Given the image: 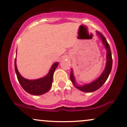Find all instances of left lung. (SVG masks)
<instances>
[{
	"instance_id": "1",
	"label": "left lung",
	"mask_w": 127,
	"mask_h": 127,
	"mask_svg": "<svg viewBox=\"0 0 127 127\" xmlns=\"http://www.w3.org/2000/svg\"><path fill=\"white\" fill-rule=\"evenodd\" d=\"M97 33L98 34V35L100 36V38L101 39L102 42H103V44L104 45L106 50H107V55H106V57H107V62H106V65L104 72H103L101 75L100 76L98 79H97L95 81H93V82H91V84H86V85L80 87V86L76 85V84L75 79H74L73 77V71L72 70H72L70 73L71 81H72L73 84V85L75 86L76 88H78V90H81V91H82L83 92H86V93H91V92L95 91L96 90H97L98 89L100 88V87L105 83L106 80L108 78L109 74H110V72H111L112 67V52L110 48V46H109V43H107L105 37L103 35V34H101V33H100L99 32H97Z\"/></svg>"
}]
</instances>
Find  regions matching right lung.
<instances>
[{"instance_id": "obj_1", "label": "right lung", "mask_w": 127, "mask_h": 127, "mask_svg": "<svg viewBox=\"0 0 127 127\" xmlns=\"http://www.w3.org/2000/svg\"><path fill=\"white\" fill-rule=\"evenodd\" d=\"M58 65V63H55L52 65L48 74L44 78L36 80H28L23 78L19 73L16 65V59H15V70L19 83L27 93L34 95H42L50 90L52 86L54 73Z\"/></svg>"}]
</instances>
